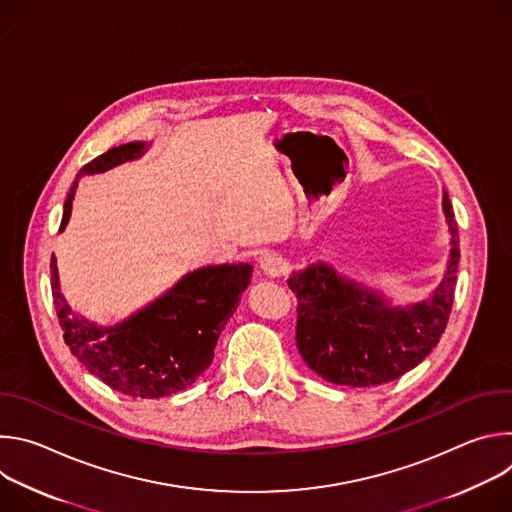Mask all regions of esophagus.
Segmentation results:
<instances>
[{
    "mask_svg": "<svg viewBox=\"0 0 512 512\" xmlns=\"http://www.w3.org/2000/svg\"><path fill=\"white\" fill-rule=\"evenodd\" d=\"M259 265H261L263 273L269 275V277H279L281 273H285V267H287L285 261H283V257L277 255V253H273V251L263 253V255L259 257Z\"/></svg>",
    "mask_w": 512,
    "mask_h": 512,
    "instance_id": "34e87169",
    "label": "esophagus"
}]
</instances>
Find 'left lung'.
<instances>
[{
  "label": "left lung",
  "instance_id": "left-lung-1",
  "mask_svg": "<svg viewBox=\"0 0 512 512\" xmlns=\"http://www.w3.org/2000/svg\"><path fill=\"white\" fill-rule=\"evenodd\" d=\"M452 235L448 269L425 302L393 308L377 291L358 285L324 263L287 279L298 298L296 342L308 367L346 387H373L399 379L440 342L454 304L460 237L452 202L444 192Z\"/></svg>",
  "mask_w": 512,
  "mask_h": 512
}]
</instances>
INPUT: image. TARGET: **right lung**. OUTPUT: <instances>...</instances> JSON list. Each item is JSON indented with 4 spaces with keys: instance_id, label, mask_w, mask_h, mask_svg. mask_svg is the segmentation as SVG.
Returning a JSON list of instances; mask_svg holds the SVG:
<instances>
[{
    "instance_id": "right-lung-1",
    "label": "right lung",
    "mask_w": 512,
    "mask_h": 512,
    "mask_svg": "<svg viewBox=\"0 0 512 512\" xmlns=\"http://www.w3.org/2000/svg\"><path fill=\"white\" fill-rule=\"evenodd\" d=\"M143 152L141 141L123 143L83 166L66 196L60 231L85 174L107 172ZM251 273L249 263L200 267L121 324L101 328L70 310L60 294L56 257L50 261L52 300L66 346L105 385L139 399L178 393L210 367L216 340L235 314Z\"/></svg>"
}]
</instances>
